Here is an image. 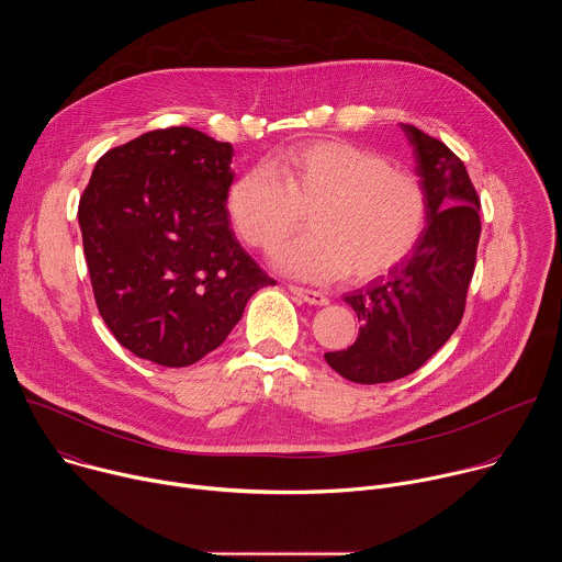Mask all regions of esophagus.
I'll list each match as a JSON object with an SVG mask.
<instances>
[{
	"mask_svg": "<svg viewBox=\"0 0 562 562\" xmlns=\"http://www.w3.org/2000/svg\"><path fill=\"white\" fill-rule=\"evenodd\" d=\"M289 291L293 295H297L300 300H304L306 304H315V306H323L329 302V297L325 293L319 291H313V289H304V286H297V284H289Z\"/></svg>",
	"mask_w": 562,
	"mask_h": 562,
	"instance_id": "34e87169",
	"label": "esophagus"
}]
</instances>
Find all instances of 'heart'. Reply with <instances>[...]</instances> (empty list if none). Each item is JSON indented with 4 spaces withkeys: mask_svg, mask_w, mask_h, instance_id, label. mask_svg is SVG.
<instances>
[{
    "mask_svg": "<svg viewBox=\"0 0 562 562\" xmlns=\"http://www.w3.org/2000/svg\"><path fill=\"white\" fill-rule=\"evenodd\" d=\"M224 206L239 239L258 251L280 247L308 209L311 231L276 254V267L315 282L386 273L416 249L429 217L416 173L347 139L282 148L267 167L235 178Z\"/></svg>",
    "mask_w": 562,
    "mask_h": 562,
    "instance_id": "heart-1",
    "label": "heart"
}]
</instances>
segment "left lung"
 <instances>
[{
    "instance_id": "8db88e82",
    "label": "left lung",
    "mask_w": 562,
    "mask_h": 562,
    "mask_svg": "<svg viewBox=\"0 0 562 562\" xmlns=\"http://www.w3.org/2000/svg\"><path fill=\"white\" fill-rule=\"evenodd\" d=\"M400 126L416 153L429 217L403 262L345 295L362 327L349 349L325 353V360L360 384L391 382L420 369L458 329L475 269L480 200L462 159L420 128Z\"/></svg>"
}]
</instances>
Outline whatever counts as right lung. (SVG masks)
<instances>
[{"label":"right lung","mask_w":562,"mask_h":562,"mask_svg":"<svg viewBox=\"0 0 562 562\" xmlns=\"http://www.w3.org/2000/svg\"><path fill=\"white\" fill-rule=\"evenodd\" d=\"M231 157L228 142L171 126L98 159L77 217L100 315L137 358L202 360L276 284L228 226Z\"/></svg>","instance_id":"1"}]
</instances>
